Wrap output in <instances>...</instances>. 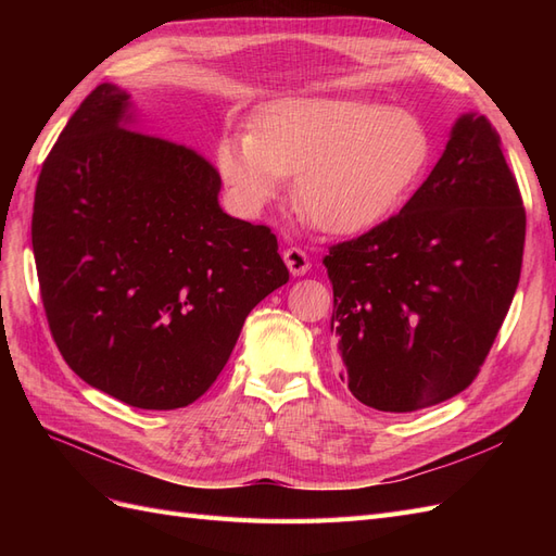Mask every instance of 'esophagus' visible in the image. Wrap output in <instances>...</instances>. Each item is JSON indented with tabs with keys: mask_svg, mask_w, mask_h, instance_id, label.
Instances as JSON below:
<instances>
[{
	"mask_svg": "<svg viewBox=\"0 0 556 556\" xmlns=\"http://www.w3.org/2000/svg\"><path fill=\"white\" fill-rule=\"evenodd\" d=\"M282 260H285V264H288L292 276H304L311 268L308 255L301 248H288L282 252Z\"/></svg>",
	"mask_w": 556,
	"mask_h": 556,
	"instance_id": "1",
	"label": "esophagus"
}]
</instances>
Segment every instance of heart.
<instances>
[{"label": "heart", "mask_w": 556, "mask_h": 556, "mask_svg": "<svg viewBox=\"0 0 556 556\" xmlns=\"http://www.w3.org/2000/svg\"><path fill=\"white\" fill-rule=\"evenodd\" d=\"M220 174L243 206L260 208L296 176L301 215L333 237L387 220L431 160V134L410 111L371 99H282L264 109L248 137L215 150Z\"/></svg>", "instance_id": "1"}]
</instances>
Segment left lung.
<instances>
[{
  "instance_id": "obj_1",
  "label": "left lung",
  "mask_w": 556,
  "mask_h": 556,
  "mask_svg": "<svg viewBox=\"0 0 556 556\" xmlns=\"http://www.w3.org/2000/svg\"><path fill=\"white\" fill-rule=\"evenodd\" d=\"M525 231L496 129L484 115H459L401 213L325 257L352 396L413 413L466 390L513 304Z\"/></svg>"
}]
</instances>
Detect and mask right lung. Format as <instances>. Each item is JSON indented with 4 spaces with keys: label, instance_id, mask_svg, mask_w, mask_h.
<instances>
[{
    "label": "right lung",
    "instance_id": "obj_1",
    "mask_svg": "<svg viewBox=\"0 0 556 556\" xmlns=\"http://www.w3.org/2000/svg\"><path fill=\"white\" fill-rule=\"evenodd\" d=\"M134 123L127 90L86 97L41 166L31 248L72 371L127 406L174 410L215 382L290 271L271 229L220 208L213 164Z\"/></svg>",
    "mask_w": 556,
    "mask_h": 556
}]
</instances>
